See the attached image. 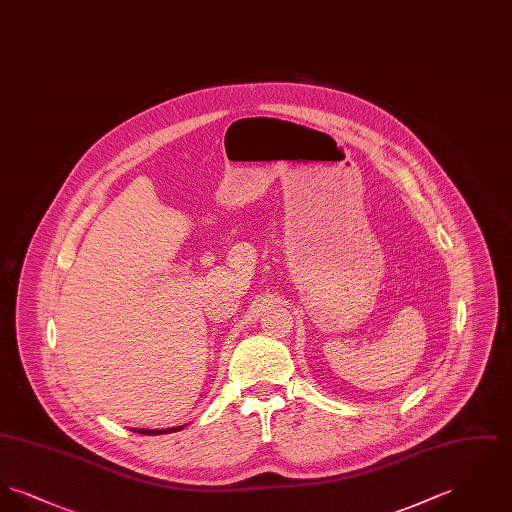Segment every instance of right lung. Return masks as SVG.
<instances>
[{
	"instance_id": "right-lung-1",
	"label": "right lung",
	"mask_w": 512,
	"mask_h": 512,
	"mask_svg": "<svg viewBox=\"0 0 512 512\" xmlns=\"http://www.w3.org/2000/svg\"><path fill=\"white\" fill-rule=\"evenodd\" d=\"M184 426H174V428H165V430H144V428H136L134 432H138V434H146V436H159V434H171V432H178V430H182Z\"/></svg>"
}]
</instances>
